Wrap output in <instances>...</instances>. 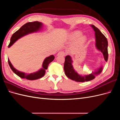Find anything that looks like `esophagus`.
<instances>
[{"label": "esophagus", "mask_w": 120, "mask_h": 120, "mask_svg": "<svg viewBox=\"0 0 120 120\" xmlns=\"http://www.w3.org/2000/svg\"><path fill=\"white\" fill-rule=\"evenodd\" d=\"M57 56H65V52H64V51H60L59 52V53H57Z\"/></svg>", "instance_id": "34e87169"}]
</instances>
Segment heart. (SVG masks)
I'll return each instance as SVG.
<instances>
[{
	"label": "heart",
	"instance_id": "heart-1",
	"mask_svg": "<svg viewBox=\"0 0 120 120\" xmlns=\"http://www.w3.org/2000/svg\"><path fill=\"white\" fill-rule=\"evenodd\" d=\"M67 41L68 42L73 41L71 47L74 49L77 50L83 46L87 41L86 35L82 34L81 30H76L71 32L67 38Z\"/></svg>",
	"mask_w": 120,
	"mask_h": 120
}]
</instances>
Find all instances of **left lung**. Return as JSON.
Segmentation results:
<instances>
[{
    "label": "left lung",
    "instance_id": "8db88e82",
    "mask_svg": "<svg viewBox=\"0 0 120 120\" xmlns=\"http://www.w3.org/2000/svg\"><path fill=\"white\" fill-rule=\"evenodd\" d=\"M95 31L96 43L95 45L97 49L103 53L104 60L106 61L108 59V42L107 39L105 35L101 33V31L94 25H90ZM73 61L70 56H67L65 57V61L64 64V71L65 74L67 77L72 80L78 82H85L91 81L96 78V76L99 75L102 71L103 67L102 66L98 68L91 74L82 75H79L78 72L75 71L72 66Z\"/></svg>",
    "mask_w": 120,
    "mask_h": 120
}]
</instances>
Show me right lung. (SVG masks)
Here are the masks:
<instances>
[{
	"label": "right lung",
	"instance_id": "obj_1",
	"mask_svg": "<svg viewBox=\"0 0 120 120\" xmlns=\"http://www.w3.org/2000/svg\"><path fill=\"white\" fill-rule=\"evenodd\" d=\"M42 23L38 21H34V22H27L21 26L19 30L14 33L10 38V42L8 45V48L12 46L14 43L16 42L18 39L22 38L25 35L28 34L34 33L39 31L42 28ZM54 59L53 55H51L46 57L43 61L42 64V68H40L38 71L30 74L25 73L18 71L15 68H14L11 63L8 59V64L10 68L12 71L19 77L22 79H26L28 80H35L40 78H41L45 75V70L48 69L49 64L52 62Z\"/></svg>",
	"mask_w": 120,
	"mask_h": 120
}]
</instances>
